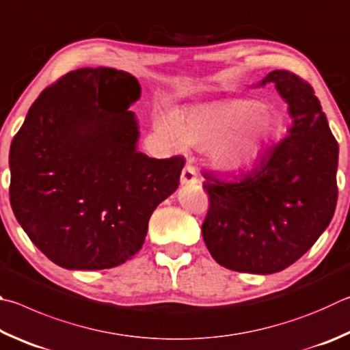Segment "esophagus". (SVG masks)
<instances>
[{
	"mask_svg": "<svg viewBox=\"0 0 350 350\" xmlns=\"http://www.w3.org/2000/svg\"><path fill=\"white\" fill-rule=\"evenodd\" d=\"M181 183L183 185H195V183H198V174L192 164H186V167L183 169Z\"/></svg>",
	"mask_w": 350,
	"mask_h": 350,
	"instance_id": "obj_1",
	"label": "esophagus"
}]
</instances>
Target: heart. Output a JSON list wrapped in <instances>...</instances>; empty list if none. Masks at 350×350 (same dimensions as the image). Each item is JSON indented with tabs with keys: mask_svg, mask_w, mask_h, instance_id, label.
<instances>
[{
	"mask_svg": "<svg viewBox=\"0 0 350 350\" xmlns=\"http://www.w3.org/2000/svg\"><path fill=\"white\" fill-rule=\"evenodd\" d=\"M265 112L266 106L260 101L232 100L191 110L183 126L175 115L159 116L157 131L175 149H181L186 143L209 146L240 131L212 153L213 164L232 170L252 163L272 137L275 124Z\"/></svg>",
	"mask_w": 350,
	"mask_h": 350,
	"instance_id": "b5f03b06",
	"label": "heart"
}]
</instances>
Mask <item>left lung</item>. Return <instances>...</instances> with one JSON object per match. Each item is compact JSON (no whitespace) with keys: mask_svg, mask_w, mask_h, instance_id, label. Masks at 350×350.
<instances>
[{"mask_svg":"<svg viewBox=\"0 0 350 350\" xmlns=\"http://www.w3.org/2000/svg\"><path fill=\"white\" fill-rule=\"evenodd\" d=\"M289 106V135L234 181L203 172L209 211L201 226L218 265L237 272L275 273L308 252L334 217L338 143L312 85L289 70L261 81Z\"/></svg>","mask_w":350,"mask_h":350,"instance_id":"obj_1","label":"left lung"}]
</instances>
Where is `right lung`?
Instances as JSON below:
<instances>
[{
  "mask_svg": "<svg viewBox=\"0 0 350 350\" xmlns=\"http://www.w3.org/2000/svg\"><path fill=\"white\" fill-rule=\"evenodd\" d=\"M138 79L110 67L72 70L41 92L10 144V204L49 260L101 271L143 246L152 212L178 187L185 157L137 150L127 110Z\"/></svg>",
  "mask_w": 350,
  "mask_h": 350,
  "instance_id": "add662e5",
  "label": "right lung"
}]
</instances>
